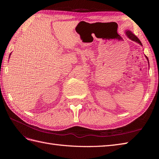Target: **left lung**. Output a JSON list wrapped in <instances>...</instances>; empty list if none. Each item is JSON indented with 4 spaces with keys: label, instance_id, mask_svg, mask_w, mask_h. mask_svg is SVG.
<instances>
[{
    "label": "left lung",
    "instance_id": "left-lung-1",
    "mask_svg": "<svg viewBox=\"0 0 159 159\" xmlns=\"http://www.w3.org/2000/svg\"><path fill=\"white\" fill-rule=\"evenodd\" d=\"M126 34H127V36L129 37V38H130V39L131 40H133V41H134V42H138L139 44H140L141 45H142V44H141V41H140V40L139 39V38L136 36H134L133 34L131 32H130V31H127L126 32ZM146 57H147V60H148V57L146 56Z\"/></svg>",
    "mask_w": 159,
    "mask_h": 159
}]
</instances>
